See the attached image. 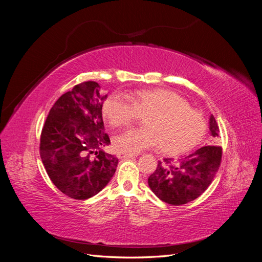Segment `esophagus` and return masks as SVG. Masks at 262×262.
Returning a JSON list of instances; mask_svg holds the SVG:
<instances>
[{"mask_svg": "<svg viewBox=\"0 0 262 262\" xmlns=\"http://www.w3.org/2000/svg\"><path fill=\"white\" fill-rule=\"evenodd\" d=\"M137 155L136 154H125V153H118L117 154V157L118 158H129V157H136Z\"/></svg>", "mask_w": 262, "mask_h": 262, "instance_id": "1", "label": "esophagus"}]
</instances>
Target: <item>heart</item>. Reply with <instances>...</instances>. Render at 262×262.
Segmentation results:
<instances>
[{
	"label": "heart",
	"mask_w": 262,
	"mask_h": 262,
	"mask_svg": "<svg viewBox=\"0 0 262 262\" xmlns=\"http://www.w3.org/2000/svg\"><path fill=\"white\" fill-rule=\"evenodd\" d=\"M102 115L114 126L129 124L145 117V128H132L114 138L117 152L138 154L160 146L167 154H180L200 143L207 121L186 99L167 90H139L128 95L114 93L102 105Z\"/></svg>",
	"instance_id": "1"
}]
</instances>
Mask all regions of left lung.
I'll use <instances>...</instances> for the list:
<instances>
[{
	"instance_id": "1",
	"label": "left lung",
	"mask_w": 262,
	"mask_h": 262,
	"mask_svg": "<svg viewBox=\"0 0 262 262\" xmlns=\"http://www.w3.org/2000/svg\"><path fill=\"white\" fill-rule=\"evenodd\" d=\"M219 124L210 117V133L215 143ZM222 160V147L207 145L194 153L180 157L176 162L164 158L156 170L148 177V186L160 199L168 204L181 205L200 196L215 177Z\"/></svg>"
}]
</instances>
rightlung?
<instances>
[{"instance_id": "obj_1", "label": "right lung", "mask_w": 262, "mask_h": 262, "mask_svg": "<svg viewBox=\"0 0 262 262\" xmlns=\"http://www.w3.org/2000/svg\"><path fill=\"white\" fill-rule=\"evenodd\" d=\"M100 86L75 85L54 102L40 137V157L49 178L75 200L97 194L113 178L118 158L101 148L109 145L101 109Z\"/></svg>"}]
</instances>
